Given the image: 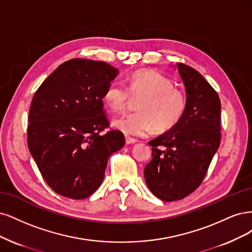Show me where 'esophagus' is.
Listing matches in <instances>:
<instances>
[{"instance_id": "obj_1", "label": "esophagus", "mask_w": 252, "mask_h": 252, "mask_svg": "<svg viewBox=\"0 0 252 252\" xmlns=\"http://www.w3.org/2000/svg\"><path fill=\"white\" fill-rule=\"evenodd\" d=\"M136 142H137V140L134 139V138L126 136V144H133V143H136Z\"/></svg>"}]
</instances>
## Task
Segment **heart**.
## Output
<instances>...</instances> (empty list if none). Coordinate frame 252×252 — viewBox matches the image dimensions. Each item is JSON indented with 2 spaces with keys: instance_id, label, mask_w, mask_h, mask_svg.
Returning a JSON list of instances; mask_svg holds the SVG:
<instances>
[{
  "instance_id": "1",
  "label": "heart",
  "mask_w": 252,
  "mask_h": 252,
  "mask_svg": "<svg viewBox=\"0 0 252 252\" xmlns=\"http://www.w3.org/2000/svg\"><path fill=\"white\" fill-rule=\"evenodd\" d=\"M140 98L136 113L116 118L113 126L126 135L145 136L156 128L168 131L185 114L188 108L186 95L172 79L154 71H137L127 78V88L113 80L103 93V101L111 112H123L131 98Z\"/></svg>"
}]
</instances>
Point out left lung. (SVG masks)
Masks as SVG:
<instances>
[{"label":"left lung","instance_id":"8db88e82","mask_svg":"<svg viewBox=\"0 0 252 252\" xmlns=\"http://www.w3.org/2000/svg\"><path fill=\"white\" fill-rule=\"evenodd\" d=\"M185 87L188 108L179 124L149 142L152 160L144 179L154 196L166 202L196 190L206 175L221 140V101L198 71L176 66Z\"/></svg>","mask_w":252,"mask_h":252}]
</instances>
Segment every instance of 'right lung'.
<instances>
[{"mask_svg":"<svg viewBox=\"0 0 252 252\" xmlns=\"http://www.w3.org/2000/svg\"><path fill=\"white\" fill-rule=\"evenodd\" d=\"M119 71L84 59L64 62L39 86L31 102L28 148L47 184L74 200L91 196L101 185L108 159L125 145L109 126L103 93Z\"/></svg>","mask_w":252,"mask_h":252,"instance_id":"right-lung-1","label":"right lung"}]
</instances>
